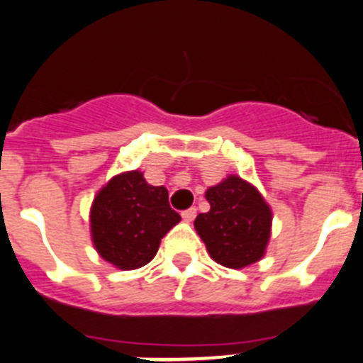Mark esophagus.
Returning <instances> with one entry per match:
<instances>
[{
    "label": "esophagus",
    "instance_id": "1",
    "mask_svg": "<svg viewBox=\"0 0 363 363\" xmlns=\"http://www.w3.org/2000/svg\"><path fill=\"white\" fill-rule=\"evenodd\" d=\"M196 208H189V210H184V212H182V217H184V220L185 223H191V220H194V217H196Z\"/></svg>",
    "mask_w": 363,
    "mask_h": 363
}]
</instances>
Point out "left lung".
<instances>
[{
	"instance_id": "left-lung-1",
	"label": "left lung",
	"mask_w": 363,
	"mask_h": 363,
	"mask_svg": "<svg viewBox=\"0 0 363 363\" xmlns=\"http://www.w3.org/2000/svg\"><path fill=\"white\" fill-rule=\"evenodd\" d=\"M210 210L194 220L198 235L217 264L242 269L262 260L271 239L272 210L257 187L237 174L205 192Z\"/></svg>"
}]
</instances>
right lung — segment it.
Returning a JSON list of instances; mask_svg holds the SVG:
<instances>
[{
    "instance_id": "add662e5",
    "label": "right lung",
    "mask_w": 363,
    "mask_h": 363,
    "mask_svg": "<svg viewBox=\"0 0 363 363\" xmlns=\"http://www.w3.org/2000/svg\"><path fill=\"white\" fill-rule=\"evenodd\" d=\"M89 220L99 257L133 271L153 260L160 240L182 217L169 206L167 189L147 184L144 172L124 171L99 189Z\"/></svg>"
}]
</instances>
